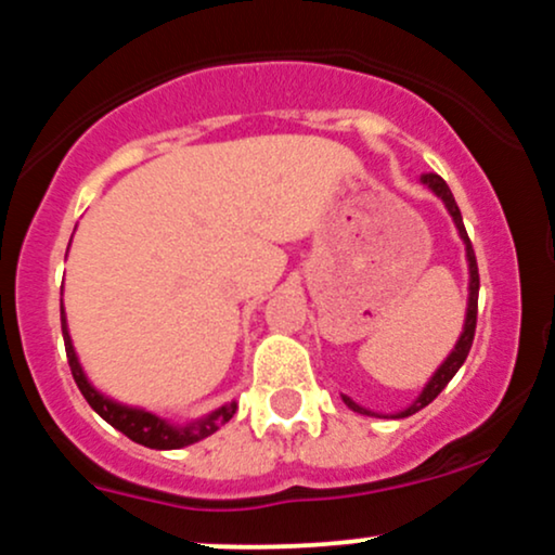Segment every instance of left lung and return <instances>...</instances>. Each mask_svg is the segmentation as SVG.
Wrapping results in <instances>:
<instances>
[{
    "label": "left lung",
    "instance_id": "obj_1",
    "mask_svg": "<svg viewBox=\"0 0 555 555\" xmlns=\"http://www.w3.org/2000/svg\"><path fill=\"white\" fill-rule=\"evenodd\" d=\"M421 184H426L428 190H431L434 195H437L439 201H442L447 214L452 217V222H455V230L457 235H461L463 246H466V264H468V299H466V318H463V331L461 336H457L455 347L450 349V354L444 357L442 365L437 367V371L431 373V378L426 380V386L421 389V395L413 399V402L408 404V408L397 410V413H375L371 408H362V404H357L354 399L341 395L344 404H347L349 410H354V413L360 415H373V418H408V415H415L418 410L426 408L428 402H434V399L439 397V391L444 389L447 384L452 380V375L461 371V365L466 362L468 351H470V344H474V331H476V304H479V267H476V256H474V248H470V241H468V232L463 228V217H461V208H457L455 198H452L450 188H447V182L442 180L439 175H423L421 177Z\"/></svg>",
    "mask_w": 555,
    "mask_h": 555
}]
</instances>
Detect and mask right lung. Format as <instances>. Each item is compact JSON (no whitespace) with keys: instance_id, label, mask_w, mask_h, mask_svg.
<instances>
[{"instance_id":"1","label":"right lung","mask_w":555,"mask_h":555,"mask_svg":"<svg viewBox=\"0 0 555 555\" xmlns=\"http://www.w3.org/2000/svg\"><path fill=\"white\" fill-rule=\"evenodd\" d=\"M61 323H63V341H65V354H68V365L70 373H74L76 386L85 395L89 402V408L100 415L103 421H108L116 431H121L124 437H129L132 442L151 447V450H180V447L195 444L201 439L211 437L219 426H224L232 415H235L237 402H224L222 408L211 410V413L201 415V418L188 421V423H171L160 415L151 413L145 408H134V404H124L118 399H113L108 395L98 389V386L89 380V375L85 373V365H81L79 354H76L74 338H70L68 331V318H65V307H63V294H61Z\"/></svg>"}]
</instances>
